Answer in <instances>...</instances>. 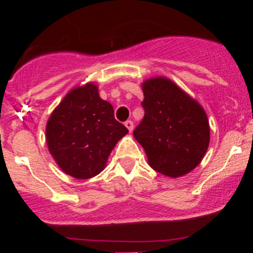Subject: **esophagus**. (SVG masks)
Returning a JSON list of instances; mask_svg holds the SVG:
<instances>
[{
  "label": "esophagus",
  "mask_w": 253,
  "mask_h": 253,
  "mask_svg": "<svg viewBox=\"0 0 253 253\" xmlns=\"http://www.w3.org/2000/svg\"><path fill=\"white\" fill-rule=\"evenodd\" d=\"M125 126L127 127V129H128L129 132H132V130H133V121L127 120L126 123H125Z\"/></svg>",
  "instance_id": "34e87169"
}]
</instances>
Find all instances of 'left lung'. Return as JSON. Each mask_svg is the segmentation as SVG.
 <instances>
[{"instance_id": "8db88e82", "label": "left lung", "mask_w": 253, "mask_h": 253, "mask_svg": "<svg viewBox=\"0 0 253 253\" xmlns=\"http://www.w3.org/2000/svg\"><path fill=\"white\" fill-rule=\"evenodd\" d=\"M145 115L134 129L153 170L182 177L201 163L211 140L210 121L203 107L169 78L144 81Z\"/></svg>"}]
</instances>
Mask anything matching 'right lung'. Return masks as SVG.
I'll list each match as a JSON object with an SVG mask.
<instances>
[{
	"mask_svg": "<svg viewBox=\"0 0 253 253\" xmlns=\"http://www.w3.org/2000/svg\"><path fill=\"white\" fill-rule=\"evenodd\" d=\"M128 129L114 118L113 106L102 100L98 86H75L54 108L46 124V143L66 175L86 179L107 165L115 145Z\"/></svg>",
	"mask_w": 253,
	"mask_h": 253,
	"instance_id": "obj_1",
	"label": "right lung"
}]
</instances>
